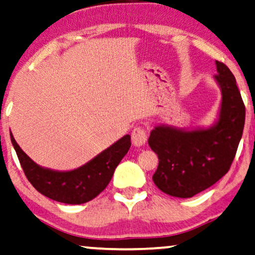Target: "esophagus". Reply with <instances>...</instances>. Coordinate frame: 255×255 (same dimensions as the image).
Here are the masks:
<instances>
[{
  "label": "esophagus",
  "mask_w": 255,
  "mask_h": 255,
  "mask_svg": "<svg viewBox=\"0 0 255 255\" xmlns=\"http://www.w3.org/2000/svg\"><path fill=\"white\" fill-rule=\"evenodd\" d=\"M132 144L135 145V146H141L146 143L147 135L146 131L143 127H135L133 130H132Z\"/></svg>",
  "instance_id": "1"
}]
</instances>
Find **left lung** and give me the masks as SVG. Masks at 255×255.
<instances>
[{"label": "left lung", "mask_w": 255, "mask_h": 255, "mask_svg": "<svg viewBox=\"0 0 255 255\" xmlns=\"http://www.w3.org/2000/svg\"><path fill=\"white\" fill-rule=\"evenodd\" d=\"M214 76L223 92L220 117L208 130L181 131L158 127L148 145L159 164L153 183L164 193L191 198L221 179L236 157L245 125V104L236 78L223 62L216 61Z\"/></svg>", "instance_id": "obj_1"}]
</instances>
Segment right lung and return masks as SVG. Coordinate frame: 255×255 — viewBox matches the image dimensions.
I'll use <instances>...</instances> for the list:
<instances>
[{
    "instance_id": "add662e5",
    "label": "right lung",
    "mask_w": 255,
    "mask_h": 255,
    "mask_svg": "<svg viewBox=\"0 0 255 255\" xmlns=\"http://www.w3.org/2000/svg\"><path fill=\"white\" fill-rule=\"evenodd\" d=\"M10 139L32 186L43 196L70 205L88 203L97 197L110 183L116 167L131 146V137L127 134L77 170L57 172L38 166L21 150L11 133Z\"/></svg>"
}]
</instances>
